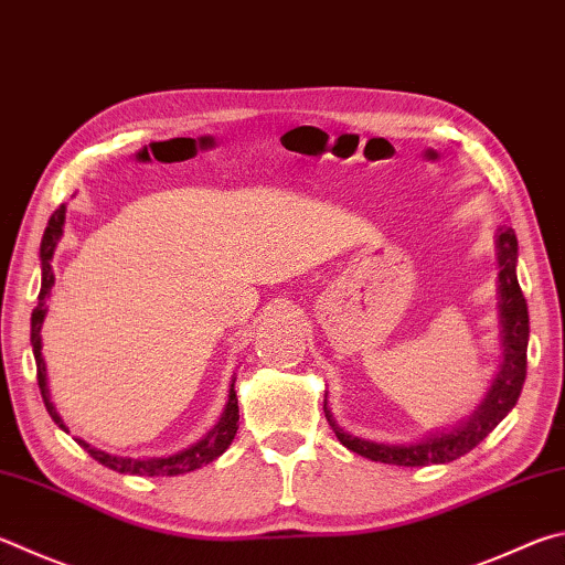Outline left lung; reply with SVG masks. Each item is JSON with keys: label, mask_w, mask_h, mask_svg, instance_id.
<instances>
[{"label": "left lung", "mask_w": 565, "mask_h": 565, "mask_svg": "<svg viewBox=\"0 0 565 565\" xmlns=\"http://www.w3.org/2000/svg\"><path fill=\"white\" fill-rule=\"evenodd\" d=\"M516 262H519V242L511 227L497 230V264H499V341L504 358H501L499 373L491 383L487 397L481 399L479 407L469 417L459 419L455 427L435 429L417 443L407 445H387L373 443V439L355 437L345 433L328 409L323 399V413L328 425L333 427L338 443L351 449V452L367 457L383 465L397 467H427V465H445V461L459 459L475 449L511 409L521 395V387L526 381V348H529V309L526 299L521 294L516 279Z\"/></svg>", "instance_id": "8db88e82"}]
</instances>
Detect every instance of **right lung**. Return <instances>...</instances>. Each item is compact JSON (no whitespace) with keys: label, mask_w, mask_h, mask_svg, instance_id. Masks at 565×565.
Returning <instances> with one entry per match:
<instances>
[{"label":"right lung","mask_w":565,"mask_h":565,"mask_svg":"<svg viewBox=\"0 0 565 565\" xmlns=\"http://www.w3.org/2000/svg\"><path fill=\"white\" fill-rule=\"evenodd\" d=\"M64 222H66V204L51 214V220L44 230V239H41V249H39V259H41V291H39V303L32 313V348H34V361H36V381L41 397H44V405L49 409V415L54 423L68 433V427L64 425V419L56 413L54 403H51L49 395V383H46V363L44 355H41V326H44L46 318V299L51 296V286H54L56 276H54V266H51V259H54L56 244L64 237ZM239 429V403H237V393H234V381L230 385V397L227 405H224V413L220 415V423L214 425L207 435L198 443L180 449L175 455L168 457H118V455H108L104 449L90 447L86 439H76V443L86 449V452L94 457L100 465L120 471V475H136V477H178V475H188V471L200 469L210 461L224 455V449L232 445L234 435Z\"/></svg>","instance_id":"add662e5"}]
</instances>
